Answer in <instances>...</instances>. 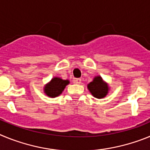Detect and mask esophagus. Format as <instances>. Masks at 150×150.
<instances>
[{
  "instance_id": "esophagus-1",
  "label": "esophagus",
  "mask_w": 150,
  "mask_h": 150,
  "mask_svg": "<svg viewBox=\"0 0 150 150\" xmlns=\"http://www.w3.org/2000/svg\"><path fill=\"white\" fill-rule=\"evenodd\" d=\"M82 82L81 79H79V78H76V79H74V83H76V84H80Z\"/></svg>"
}]
</instances>
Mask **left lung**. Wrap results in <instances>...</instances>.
Listing matches in <instances>:
<instances>
[{
  "instance_id": "obj_1",
  "label": "left lung",
  "mask_w": 150,
  "mask_h": 150,
  "mask_svg": "<svg viewBox=\"0 0 150 150\" xmlns=\"http://www.w3.org/2000/svg\"><path fill=\"white\" fill-rule=\"evenodd\" d=\"M87 87L91 95L97 98H104L109 91V86L107 83H106L100 76H95L93 81L88 83Z\"/></svg>"
}]
</instances>
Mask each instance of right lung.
<instances>
[{
  "mask_svg": "<svg viewBox=\"0 0 150 150\" xmlns=\"http://www.w3.org/2000/svg\"><path fill=\"white\" fill-rule=\"evenodd\" d=\"M70 83L67 79H62L59 77H54L44 86V92L50 98H55L62 93L67 85Z\"/></svg>",
  "mask_w": 150,
  "mask_h": 150,
  "instance_id": "1",
  "label": "right lung"
}]
</instances>
